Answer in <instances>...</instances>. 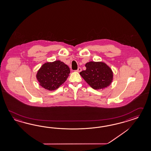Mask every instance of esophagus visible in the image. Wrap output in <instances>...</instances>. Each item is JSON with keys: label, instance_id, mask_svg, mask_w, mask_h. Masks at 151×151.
Here are the masks:
<instances>
[{"label": "esophagus", "instance_id": "1", "mask_svg": "<svg viewBox=\"0 0 151 151\" xmlns=\"http://www.w3.org/2000/svg\"><path fill=\"white\" fill-rule=\"evenodd\" d=\"M81 71H82V69H81V68H78L77 70H76V71H77V72H78V73H80V72H81Z\"/></svg>", "mask_w": 151, "mask_h": 151}]
</instances>
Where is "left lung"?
Returning a JSON list of instances; mask_svg holds the SVG:
<instances>
[{
    "label": "left lung",
    "mask_w": 151,
    "mask_h": 151,
    "mask_svg": "<svg viewBox=\"0 0 151 151\" xmlns=\"http://www.w3.org/2000/svg\"><path fill=\"white\" fill-rule=\"evenodd\" d=\"M86 70L80 74L92 88H106L113 80V72L106 63L102 62H89L85 64Z\"/></svg>",
    "instance_id": "obj_1"
}]
</instances>
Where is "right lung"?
<instances>
[{"instance_id":"obj_1","label":"right lung","mask_w":151,"mask_h":151,"mask_svg":"<svg viewBox=\"0 0 151 151\" xmlns=\"http://www.w3.org/2000/svg\"><path fill=\"white\" fill-rule=\"evenodd\" d=\"M69 66L60 60L44 64L37 72V80L42 87L54 91L62 85L69 75Z\"/></svg>"}]
</instances>
